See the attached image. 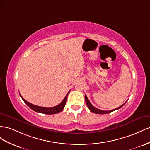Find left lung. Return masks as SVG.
Wrapping results in <instances>:
<instances>
[{
    "instance_id": "1",
    "label": "left lung",
    "mask_w": 150,
    "mask_h": 150,
    "mask_svg": "<svg viewBox=\"0 0 150 150\" xmlns=\"http://www.w3.org/2000/svg\"><path fill=\"white\" fill-rule=\"evenodd\" d=\"M85 102H86V104H87V105L88 108L89 110L91 111L93 113H95V114H109V113H110L113 112V111L115 110H117L119 109H120L121 107H122L124 105H125L126 104V102L125 104H123L122 105H121L120 107H119V108H116V109H112V110H100L99 109H97L96 108H95V107L93 106L92 105V104L90 102L88 99L87 98V96L85 95Z\"/></svg>"
}]
</instances>
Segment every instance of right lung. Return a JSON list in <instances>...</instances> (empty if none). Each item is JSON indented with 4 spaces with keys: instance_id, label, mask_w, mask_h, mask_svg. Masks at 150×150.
Wrapping results in <instances>:
<instances>
[{
    "instance_id": "right-lung-1",
    "label": "right lung",
    "mask_w": 150,
    "mask_h": 150,
    "mask_svg": "<svg viewBox=\"0 0 150 150\" xmlns=\"http://www.w3.org/2000/svg\"><path fill=\"white\" fill-rule=\"evenodd\" d=\"M69 92H68V93L66 95L65 97L64 98V99L62 100V102H61L60 104H58L57 106L53 107V108H44V107H40V106L35 105H34L33 104L29 103V102H28V101H26L25 99H24L23 97L21 96V94H20V96H21V98H22V99L23 100V101L25 102V103L28 105L29 108H31L34 111H35V112L45 114H57V113L60 112L61 111L64 109V108H65L67 99V96H68V93H69Z\"/></svg>"
}]
</instances>
